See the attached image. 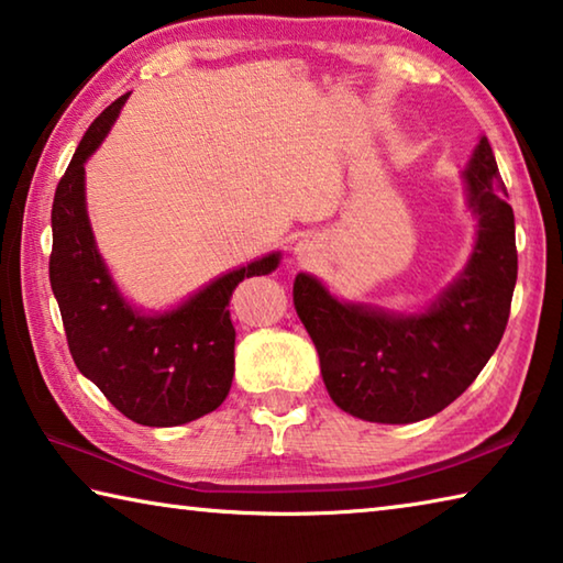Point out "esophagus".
<instances>
[{
  "label": "esophagus",
  "instance_id": "esophagus-1",
  "mask_svg": "<svg viewBox=\"0 0 563 563\" xmlns=\"http://www.w3.org/2000/svg\"><path fill=\"white\" fill-rule=\"evenodd\" d=\"M295 258L298 263H312L318 258V245L310 238H302V241L295 243Z\"/></svg>",
  "mask_w": 563,
  "mask_h": 563
}]
</instances>
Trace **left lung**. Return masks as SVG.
Returning a JSON list of instances; mask_svg holds the SVG:
<instances>
[{
  "mask_svg": "<svg viewBox=\"0 0 563 563\" xmlns=\"http://www.w3.org/2000/svg\"><path fill=\"white\" fill-rule=\"evenodd\" d=\"M476 238L464 271L417 312H393L332 295L298 273L292 302L320 355L328 393L347 415L409 424L442 412L497 350L517 285V241L507 186L487 136L464 168Z\"/></svg>",
  "mask_w": 563,
  "mask_h": 563,
  "instance_id": "left-lung-1",
  "label": "left lung"
}]
</instances>
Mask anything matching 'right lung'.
Instances as JSON below:
<instances>
[{
  "label": "right lung",
  "instance_id": "1",
  "mask_svg": "<svg viewBox=\"0 0 563 563\" xmlns=\"http://www.w3.org/2000/svg\"><path fill=\"white\" fill-rule=\"evenodd\" d=\"M126 99L99 113L56 186L49 280L79 373L136 424L176 427L223 405L235 373L228 300L238 283L278 268L280 251L218 275L164 312H144L123 298L93 241L84 164Z\"/></svg>",
  "mask_w": 563,
  "mask_h": 563
}]
</instances>
